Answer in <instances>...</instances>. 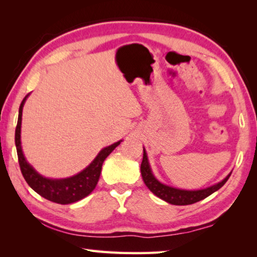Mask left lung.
Returning a JSON list of instances; mask_svg holds the SVG:
<instances>
[{"instance_id":"obj_1","label":"left lung","mask_w":257,"mask_h":257,"mask_svg":"<svg viewBox=\"0 0 257 257\" xmlns=\"http://www.w3.org/2000/svg\"><path fill=\"white\" fill-rule=\"evenodd\" d=\"M143 151H144V154H143V161L141 165L143 180H144L147 188H149L152 193L167 203L172 204V205H189V204H194L202 201V199L210 196V195L214 193V191L219 190L221 187L227 182L229 177L231 176V172H230L222 180L210 187H206V188L196 190L176 188V187L163 184V182H161L158 178L154 176L149 162V158H147L146 150L144 147H143Z\"/></svg>"}]
</instances>
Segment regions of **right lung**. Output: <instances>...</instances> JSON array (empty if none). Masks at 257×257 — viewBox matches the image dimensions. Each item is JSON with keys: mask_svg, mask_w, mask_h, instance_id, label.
Wrapping results in <instances>:
<instances>
[{"mask_svg": "<svg viewBox=\"0 0 257 257\" xmlns=\"http://www.w3.org/2000/svg\"><path fill=\"white\" fill-rule=\"evenodd\" d=\"M28 96L29 94L23 99V102L20 104L18 123H17L16 128V147L17 153H18L21 173H23L25 180L27 181L30 188L36 191L37 194H40L42 197L49 199L51 202L66 205V204H71L80 201V199L88 196L95 189L99 179V175H101L104 160L111 154V152H113V150L116 146L120 145L122 139H120V141L114 143V144L108 145L102 149L96 155V158L87 165L84 170L78 172L75 176L60 178V179L44 177L40 172L35 170V168L25 158L23 146H21L23 108Z\"/></svg>", "mask_w": 257, "mask_h": 257, "instance_id": "1", "label": "right lung"}]
</instances>
